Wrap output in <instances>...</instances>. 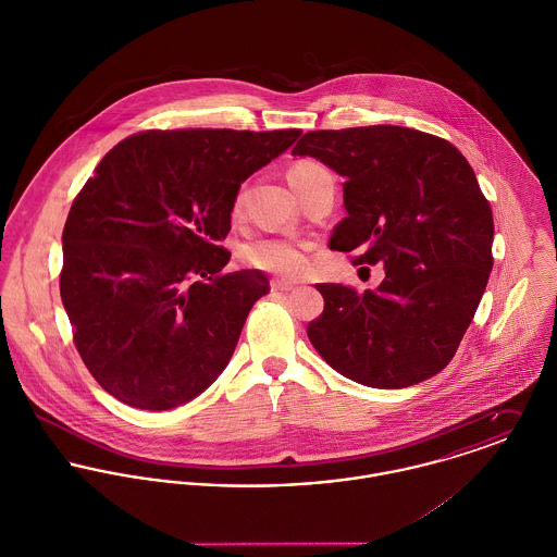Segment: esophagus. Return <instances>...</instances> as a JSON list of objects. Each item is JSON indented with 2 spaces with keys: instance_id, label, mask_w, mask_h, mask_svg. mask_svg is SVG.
Wrapping results in <instances>:
<instances>
[{
  "instance_id": "1",
  "label": "esophagus",
  "mask_w": 557,
  "mask_h": 557,
  "mask_svg": "<svg viewBox=\"0 0 557 557\" xmlns=\"http://www.w3.org/2000/svg\"><path fill=\"white\" fill-rule=\"evenodd\" d=\"M270 285H272V292H289L296 287V283H292L287 278H274Z\"/></svg>"
}]
</instances>
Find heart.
<instances>
[{
  "label": "heart",
  "instance_id": "b5f03b06",
  "mask_svg": "<svg viewBox=\"0 0 557 557\" xmlns=\"http://www.w3.org/2000/svg\"><path fill=\"white\" fill-rule=\"evenodd\" d=\"M315 169H323V166L313 160H302L289 169V175H298ZM239 257L246 265L263 272L298 274L307 263V242L287 238V236H259L246 242L239 248Z\"/></svg>",
  "mask_w": 557,
  "mask_h": 557
}]
</instances>
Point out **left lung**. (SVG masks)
Wrapping results in <instances>:
<instances>
[{
    "instance_id": "left-lung-1",
    "label": "left lung",
    "mask_w": 557,
    "mask_h": 557,
    "mask_svg": "<svg viewBox=\"0 0 557 557\" xmlns=\"http://www.w3.org/2000/svg\"><path fill=\"white\" fill-rule=\"evenodd\" d=\"M345 177L347 216L330 248L384 263L371 292L319 283L323 313L307 327L319 356L371 388H407L440 373L474 319L493 268V214L466 157L403 126L311 131L292 150Z\"/></svg>"
}]
</instances>
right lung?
<instances>
[{
  "label": "right lung",
  "mask_w": 557,
  "mask_h": 557,
  "mask_svg": "<svg viewBox=\"0 0 557 557\" xmlns=\"http://www.w3.org/2000/svg\"><path fill=\"white\" fill-rule=\"evenodd\" d=\"M302 131H144L104 154L69 212L60 294L73 341L111 397L162 411L227 367L259 270L225 272L239 184Z\"/></svg>",
  "instance_id": "1"
}]
</instances>
